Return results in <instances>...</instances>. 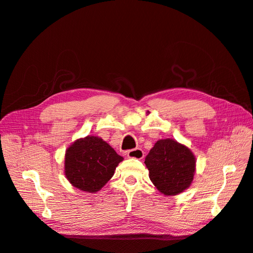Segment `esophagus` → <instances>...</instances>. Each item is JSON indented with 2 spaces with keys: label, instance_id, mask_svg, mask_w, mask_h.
<instances>
[{
  "label": "esophagus",
  "instance_id": "34e87169",
  "mask_svg": "<svg viewBox=\"0 0 253 253\" xmlns=\"http://www.w3.org/2000/svg\"><path fill=\"white\" fill-rule=\"evenodd\" d=\"M126 155L128 158H135V159H141L144 158V152H142L141 149H133V150H129Z\"/></svg>",
  "mask_w": 253,
  "mask_h": 253
}]
</instances>
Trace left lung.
<instances>
[{
  "label": "left lung",
  "instance_id": "obj_1",
  "mask_svg": "<svg viewBox=\"0 0 253 253\" xmlns=\"http://www.w3.org/2000/svg\"><path fill=\"white\" fill-rule=\"evenodd\" d=\"M195 162L190 149L171 138L159 139L145 159L150 180L164 195H177L189 187Z\"/></svg>",
  "mask_w": 253,
  "mask_h": 253
}]
</instances>
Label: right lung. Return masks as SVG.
I'll use <instances>...</instances> for the list:
<instances>
[{
	"label": "right lung",
	"instance_id": "add662e5",
	"mask_svg": "<svg viewBox=\"0 0 253 253\" xmlns=\"http://www.w3.org/2000/svg\"><path fill=\"white\" fill-rule=\"evenodd\" d=\"M123 157L98 136L75 140L66 150L65 175L80 190L95 193L112 179Z\"/></svg>",
	"mask_w": 253,
	"mask_h": 253
}]
</instances>
